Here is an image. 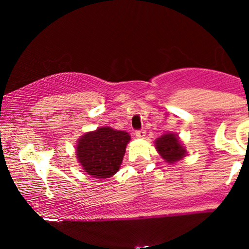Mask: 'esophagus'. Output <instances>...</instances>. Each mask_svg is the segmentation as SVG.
Here are the masks:
<instances>
[{
  "label": "esophagus",
  "mask_w": 249,
  "mask_h": 249,
  "mask_svg": "<svg viewBox=\"0 0 249 249\" xmlns=\"http://www.w3.org/2000/svg\"><path fill=\"white\" fill-rule=\"evenodd\" d=\"M135 134H136V137H137V138H144L146 131L145 130H137L135 132Z\"/></svg>",
  "instance_id": "1"
}]
</instances>
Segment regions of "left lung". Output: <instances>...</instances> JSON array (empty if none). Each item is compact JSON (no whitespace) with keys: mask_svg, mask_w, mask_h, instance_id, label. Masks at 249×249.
Returning a JSON list of instances; mask_svg holds the SVG:
<instances>
[{"mask_svg":"<svg viewBox=\"0 0 249 249\" xmlns=\"http://www.w3.org/2000/svg\"><path fill=\"white\" fill-rule=\"evenodd\" d=\"M155 146L162 159H164L165 162L170 164H173L175 162L183 159V156L186 155V149L179 141L178 135L172 134V132L159 137L155 141Z\"/></svg>","mask_w":249,"mask_h":249,"instance_id":"obj_1","label":"left lung"}]
</instances>
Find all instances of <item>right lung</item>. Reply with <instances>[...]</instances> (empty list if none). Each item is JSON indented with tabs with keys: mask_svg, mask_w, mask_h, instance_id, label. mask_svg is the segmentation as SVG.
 <instances>
[{
	"mask_svg": "<svg viewBox=\"0 0 249 249\" xmlns=\"http://www.w3.org/2000/svg\"><path fill=\"white\" fill-rule=\"evenodd\" d=\"M130 135L111 127H101L78 139L77 159L88 175L97 179L110 178L120 169Z\"/></svg>",
	"mask_w": 249,
	"mask_h": 249,
	"instance_id": "add662e5",
	"label": "right lung"
}]
</instances>
